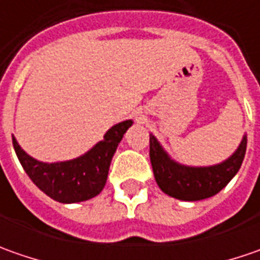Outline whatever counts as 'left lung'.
I'll return each mask as SVG.
<instances>
[{
    "label": "left lung",
    "mask_w": 260,
    "mask_h": 260,
    "mask_svg": "<svg viewBox=\"0 0 260 260\" xmlns=\"http://www.w3.org/2000/svg\"><path fill=\"white\" fill-rule=\"evenodd\" d=\"M247 136H243L235 153L225 160L211 166H188L168 155L155 136L150 135V162L156 184L176 200L200 201L218 194L239 172L245 159Z\"/></svg>",
    "instance_id": "left-lung-1"
}]
</instances>
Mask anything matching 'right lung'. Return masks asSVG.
I'll list each match as a JSON object with an SVG mask.
<instances>
[{
    "instance_id": "right-lung-1",
    "label": "right lung",
    "mask_w": 260,
    "mask_h": 260,
    "mask_svg": "<svg viewBox=\"0 0 260 260\" xmlns=\"http://www.w3.org/2000/svg\"><path fill=\"white\" fill-rule=\"evenodd\" d=\"M133 120L114 124L104 139L86 153L71 160L47 164L27 155L13 136V146L20 164L35 185L47 197L62 204L91 200L104 189L111 159Z\"/></svg>"
}]
</instances>
